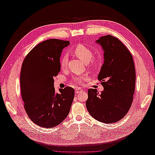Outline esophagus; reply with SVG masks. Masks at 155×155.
<instances>
[{"mask_svg": "<svg viewBox=\"0 0 155 155\" xmlns=\"http://www.w3.org/2000/svg\"><path fill=\"white\" fill-rule=\"evenodd\" d=\"M82 91H83V90L81 89V88H77V89H76V91H75V93H77V94H78V93H81V92H82Z\"/></svg>", "mask_w": 155, "mask_h": 155, "instance_id": "obj_1", "label": "esophagus"}]
</instances>
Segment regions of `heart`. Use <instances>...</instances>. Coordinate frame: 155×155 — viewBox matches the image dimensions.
I'll use <instances>...</instances> for the list:
<instances>
[{"label": "heart", "instance_id": "1", "mask_svg": "<svg viewBox=\"0 0 155 155\" xmlns=\"http://www.w3.org/2000/svg\"><path fill=\"white\" fill-rule=\"evenodd\" d=\"M74 54L77 55V57H78L82 61H83L84 62H85V63H88V62H89L93 57V51H92L89 48H88L87 47H86V46H84L82 44L76 46L74 49ZM67 61H68L67 56L66 54L62 56L60 60V66L61 68L64 69V68H66L67 64ZM83 79H84V77L78 78L76 79V81L81 83V82L83 81Z\"/></svg>", "mask_w": 155, "mask_h": 155}]
</instances>
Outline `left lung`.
I'll return each instance as SVG.
<instances>
[{
	"label": "left lung",
	"mask_w": 155,
	"mask_h": 155,
	"mask_svg": "<svg viewBox=\"0 0 155 155\" xmlns=\"http://www.w3.org/2000/svg\"><path fill=\"white\" fill-rule=\"evenodd\" d=\"M104 51V62L98 75L104 91H88L86 107L94 119L104 123L119 121L129 110L135 89V67L128 49L110 35L97 40Z\"/></svg>",
	"instance_id": "1"
}]
</instances>
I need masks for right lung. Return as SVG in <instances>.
Segmentation results:
<instances>
[{"instance_id": "1", "label": "right lung", "mask_w": 155, "mask_h": 155, "mask_svg": "<svg viewBox=\"0 0 155 155\" xmlns=\"http://www.w3.org/2000/svg\"><path fill=\"white\" fill-rule=\"evenodd\" d=\"M68 41L48 39L32 49L22 62L21 90L26 113L38 126H57L68 116L74 91L67 87L56 93L53 77L61 71L60 57Z\"/></svg>"}]
</instances>
